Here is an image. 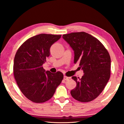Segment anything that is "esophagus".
Wrapping results in <instances>:
<instances>
[{"mask_svg": "<svg viewBox=\"0 0 124 124\" xmlns=\"http://www.w3.org/2000/svg\"><path fill=\"white\" fill-rule=\"evenodd\" d=\"M63 79H64V80H66V81H68V80H70V77H66V76H64V78H63Z\"/></svg>", "mask_w": 124, "mask_h": 124, "instance_id": "1", "label": "esophagus"}]
</instances>
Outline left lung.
<instances>
[{"label":"left lung","instance_id":"obj_1","mask_svg":"<svg viewBox=\"0 0 124 124\" xmlns=\"http://www.w3.org/2000/svg\"><path fill=\"white\" fill-rule=\"evenodd\" d=\"M62 37L74 51V63L79 62L84 73L81 79L72 77L77 86L70 91L71 95L80 102L91 101L99 96L109 79V54L97 39L87 33H71Z\"/></svg>","mask_w":124,"mask_h":124}]
</instances>
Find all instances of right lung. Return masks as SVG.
I'll list each match as a JSON object with an SVG mask.
<instances>
[{
	"mask_svg": "<svg viewBox=\"0 0 124 124\" xmlns=\"http://www.w3.org/2000/svg\"><path fill=\"white\" fill-rule=\"evenodd\" d=\"M61 37V35H35L25 41L15 56V79L23 94L33 102L50 100L63 78L61 72L45 71L43 66L50 56L51 45Z\"/></svg>",
	"mask_w": 124,
	"mask_h": 124,
	"instance_id": "right-lung-1",
	"label": "right lung"
}]
</instances>
